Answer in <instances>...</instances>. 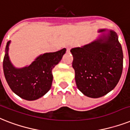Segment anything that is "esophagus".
<instances>
[{"mask_svg": "<svg viewBox=\"0 0 130 130\" xmlns=\"http://www.w3.org/2000/svg\"><path fill=\"white\" fill-rule=\"evenodd\" d=\"M71 48V47H67V52H69V51H70Z\"/></svg>", "mask_w": 130, "mask_h": 130, "instance_id": "1", "label": "esophagus"}]
</instances>
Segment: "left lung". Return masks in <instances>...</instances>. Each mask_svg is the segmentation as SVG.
<instances>
[{"label": "left lung", "instance_id": "8db88e82", "mask_svg": "<svg viewBox=\"0 0 130 130\" xmlns=\"http://www.w3.org/2000/svg\"><path fill=\"white\" fill-rule=\"evenodd\" d=\"M97 39L71 49L78 89L84 95L101 98L114 89L123 70V51L117 33L100 29Z\"/></svg>", "mask_w": 130, "mask_h": 130}]
</instances>
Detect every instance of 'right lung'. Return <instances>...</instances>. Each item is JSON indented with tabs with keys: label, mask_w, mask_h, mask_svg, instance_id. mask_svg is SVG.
<instances>
[{
	"label": "right lung",
	"mask_w": 130,
	"mask_h": 130,
	"mask_svg": "<svg viewBox=\"0 0 130 130\" xmlns=\"http://www.w3.org/2000/svg\"><path fill=\"white\" fill-rule=\"evenodd\" d=\"M10 43V41L7 42L3 60L4 74L10 88L20 98L28 101L43 97L50 90L53 78V69L61 60L66 48L40 55L30 65L17 68L8 55Z\"/></svg>",
	"instance_id": "right-lung-1"
}]
</instances>
